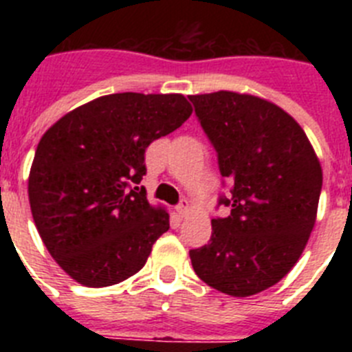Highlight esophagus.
<instances>
[{
	"label": "esophagus",
	"mask_w": 352,
	"mask_h": 352,
	"mask_svg": "<svg viewBox=\"0 0 352 352\" xmlns=\"http://www.w3.org/2000/svg\"><path fill=\"white\" fill-rule=\"evenodd\" d=\"M188 210H190V206H188V203H186V201H183V203H179L178 206H176V211H178L179 217H185V214L188 213Z\"/></svg>",
	"instance_id": "esophagus-1"
}]
</instances>
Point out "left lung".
I'll return each mask as SVG.
<instances>
[{
  "mask_svg": "<svg viewBox=\"0 0 352 352\" xmlns=\"http://www.w3.org/2000/svg\"><path fill=\"white\" fill-rule=\"evenodd\" d=\"M201 125L232 183L226 219L210 243L190 250L210 287L247 298L280 282L303 254L317 219L321 162L307 133L273 102L238 91L190 95Z\"/></svg>",
  "mask_w": 352,
  "mask_h": 352,
  "instance_id": "1",
  "label": "left lung"
}]
</instances>
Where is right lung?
Masks as SVG:
<instances>
[{
	"label": "right lung",
	"instance_id": "right-lung-1",
	"mask_svg": "<svg viewBox=\"0 0 352 352\" xmlns=\"http://www.w3.org/2000/svg\"><path fill=\"white\" fill-rule=\"evenodd\" d=\"M182 93H114L65 114L43 133L28 197L43 245L70 278L107 287L135 275L169 229L139 188L146 148L192 114Z\"/></svg>",
	"mask_w": 352,
	"mask_h": 352
}]
</instances>
